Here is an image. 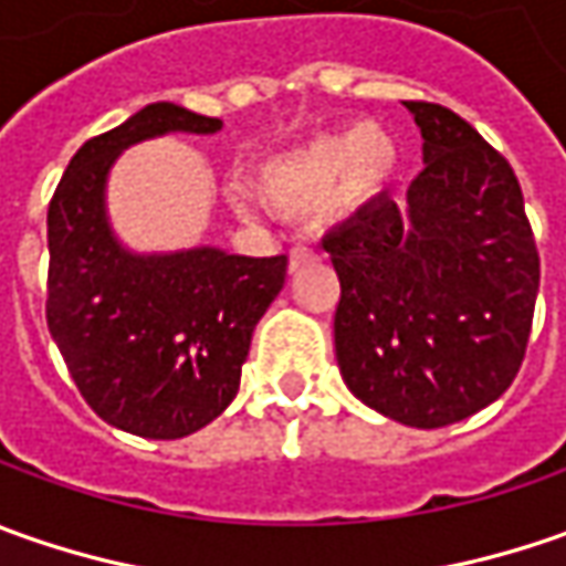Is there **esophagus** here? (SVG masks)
I'll use <instances>...</instances> for the list:
<instances>
[{
  "label": "esophagus",
  "mask_w": 566,
  "mask_h": 566,
  "mask_svg": "<svg viewBox=\"0 0 566 566\" xmlns=\"http://www.w3.org/2000/svg\"><path fill=\"white\" fill-rule=\"evenodd\" d=\"M317 258H321V254H317L315 249H308V245H295V249H290V273L302 271L305 264H315Z\"/></svg>",
  "instance_id": "obj_1"
}]
</instances>
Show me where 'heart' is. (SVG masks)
I'll return each instance as SVG.
<instances>
[{
  "label": "heart",
  "mask_w": 566,
  "mask_h": 566,
  "mask_svg": "<svg viewBox=\"0 0 566 566\" xmlns=\"http://www.w3.org/2000/svg\"><path fill=\"white\" fill-rule=\"evenodd\" d=\"M394 166V138L378 125L365 122L343 132L317 135L312 142L264 160L258 166L254 182L264 205L286 217H305L324 205L337 213H349L380 195ZM235 207L249 213V198L235 195Z\"/></svg>",
  "instance_id": "b5f03b06"
}]
</instances>
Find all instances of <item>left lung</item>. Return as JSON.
Masks as SVG:
<instances>
[{
    "label": "left lung",
    "mask_w": 566,
    "mask_h": 566,
    "mask_svg": "<svg viewBox=\"0 0 566 566\" xmlns=\"http://www.w3.org/2000/svg\"><path fill=\"white\" fill-rule=\"evenodd\" d=\"M424 169L406 207L380 195L324 239L339 276V375L365 406L444 428L516 378L538 249L513 166L441 103L406 99Z\"/></svg>",
    "instance_id": "8db88e82"
}]
</instances>
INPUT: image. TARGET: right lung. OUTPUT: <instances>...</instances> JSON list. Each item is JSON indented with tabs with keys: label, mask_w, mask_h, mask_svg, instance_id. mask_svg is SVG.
<instances>
[{
	"label": "right lung",
	"mask_w": 566,
	"mask_h": 566,
	"mask_svg": "<svg viewBox=\"0 0 566 566\" xmlns=\"http://www.w3.org/2000/svg\"><path fill=\"white\" fill-rule=\"evenodd\" d=\"M223 122L150 103L72 157L46 210V324L69 375L103 422L176 441L213 422L242 378L251 334L286 280V254L217 249L138 258L119 249L103 182L128 144Z\"/></svg>",
	"instance_id": "add662e5"
}]
</instances>
